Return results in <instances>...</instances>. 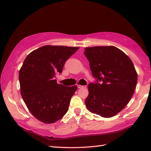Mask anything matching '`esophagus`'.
Listing matches in <instances>:
<instances>
[{"instance_id":"34e87169","label":"esophagus","mask_w":151,"mask_h":151,"mask_svg":"<svg viewBox=\"0 0 151 151\" xmlns=\"http://www.w3.org/2000/svg\"><path fill=\"white\" fill-rule=\"evenodd\" d=\"M77 88H87V86H81L79 84H77Z\"/></svg>"}]
</instances>
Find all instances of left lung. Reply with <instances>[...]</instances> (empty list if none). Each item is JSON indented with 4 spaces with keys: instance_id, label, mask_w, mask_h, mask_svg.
Masks as SVG:
<instances>
[{
    "instance_id": "1",
    "label": "left lung",
    "mask_w": 151,
    "mask_h": 151,
    "mask_svg": "<svg viewBox=\"0 0 151 151\" xmlns=\"http://www.w3.org/2000/svg\"><path fill=\"white\" fill-rule=\"evenodd\" d=\"M84 55L96 79L88 85L86 107L102 117L115 116L134 94L137 82L134 63L124 52L113 46L86 48Z\"/></svg>"
}]
</instances>
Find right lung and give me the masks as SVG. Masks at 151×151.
Returning a JSON list of instances; mask_svg holds the SVG:
<instances>
[{
	"instance_id": "obj_1",
	"label": "right lung",
	"mask_w": 151,
	"mask_h": 151,
	"mask_svg": "<svg viewBox=\"0 0 151 151\" xmlns=\"http://www.w3.org/2000/svg\"><path fill=\"white\" fill-rule=\"evenodd\" d=\"M79 47L46 45L26 57L19 74L22 98L36 118L45 123L60 120L68 109L77 86L58 84L55 74Z\"/></svg>"
}]
</instances>
